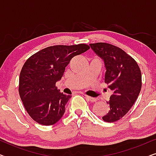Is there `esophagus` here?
I'll use <instances>...</instances> for the list:
<instances>
[{"label":"esophagus","mask_w":156,"mask_h":156,"mask_svg":"<svg viewBox=\"0 0 156 156\" xmlns=\"http://www.w3.org/2000/svg\"><path fill=\"white\" fill-rule=\"evenodd\" d=\"M84 96H85V97H86L87 99L89 100V101H91V102H96V101H97V99H96V98L91 97H89V96H87V95H84Z\"/></svg>","instance_id":"esophagus-1"}]
</instances>
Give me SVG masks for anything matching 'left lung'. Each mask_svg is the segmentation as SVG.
<instances>
[{
	"label": "left lung",
	"instance_id": "left-lung-1",
	"mask_svg": "<svg viewBox=\"0 0 156 156\" xmlns=\"http://www.w3.org/2000/svg\"><path fill=\"white\" fill-rule=\"evenodd\" d=\"M104 60L106 68L104 82L112 91L106 101L109 111L102 117L106 122L119 120L135 103L141 89V72L135 59L123 50L106 42L89 44Z\"/></svg>",
	"mask_w": 156,
	"mask_h": 156
}]
</instances>
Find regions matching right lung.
Here are the masks:
<instances>
[{
  "mask_svg": "<svg viewBox=\"0 0 156 156\" xmlns=\"http://www.w3.org/2000/svg\"><path fill=\"white\" fill-rule=\"evenodd\" d=\"M89 48L86 44L50 46L27 59L20 74L19 94L34 121L50 126L62 117L71 96L61 93L55 84L72 57Z\"/></svg>",
  "mask_w": 156,
  "mask_h": 156,
  "instance_id": "1",
  "label": "right lung"
}]
</instances>
